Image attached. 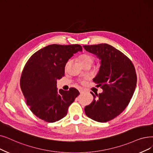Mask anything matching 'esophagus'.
Masks as SVG:
<instances>
[{
    "label": "esophagus",
    "instance_id": "34e87169",
    "mask_svg": "<svg viewBox=\"0 0 153 153\" xmlns=\"http://www.w3.org/2000/svg\"><path fill=\"white\" fill-rule=\"evenodd\" d=\"M79 91V92H80L81 94H83V93L84 92V91L83 89H80Z\"/></svg>",
    "mask_w": 153,
    "mask_h": 153
}]
</instances>
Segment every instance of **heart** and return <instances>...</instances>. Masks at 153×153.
<instances>
[{
  "mask_svg": "<svg viewBox=\"0 0 153 153\" xmlns=\"http://www.w3.org/2000/svg\"><path fill=\"white\" fill-rule=\"evenodd\" d=\"M79 62L81 65H84V64H87V63L92 64L93 62V57L91 55L84 54H82V55L79 56ZM69 64H70V61H68L67 62H66L65 65V69L68 68Z\"/></svg>",
  "mask_w": 153,
  "mask_h": 153,
  "instance_id": "heart-1",
  "label": "heart"
}]
</instances>
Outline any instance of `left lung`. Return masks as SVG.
<instances>
[{"mask_svg": "<svg viewBox=\"0 0 153 153\" xmlns=\"http://www.w3.org/2000/svg\"><path fill=\"white\" fill-rule=\"evenodd\" d=\"M85 51L97 56L101 65L93 81L102 89L92 102L85 107L88 117L96 121L108 122L120 114L127 107L137 83L136 73L130 59L107 44L83 45Z\"/></svg>", "mask_w": 153, "mask_h": 153, "instance_id": "left-lung-1", "label": "left lung"}]
</instances>
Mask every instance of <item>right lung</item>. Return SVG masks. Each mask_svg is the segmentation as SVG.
<instances>
[{
	"label": "right lung",
	"instance_id": "1",
	"mask_svg": "<svg viewBox=\"0 0 153 153\" xmlns=\"http://www.w3.org/2000/svg\"><path fill=\"white\" fill-rule=\"evenodd\" d=\"M82 48L79 44H52L35 52L25 65L21 88L27 105L37 117L54 123L67 115L79 91L57 90V81L64 76L69 59Z\"/></svg>",
	"mask_w": 153,
	"mask_h": 153
}]
</instances>
